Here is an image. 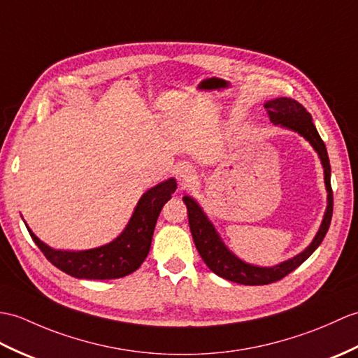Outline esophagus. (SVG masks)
<instances>
[{
	"label": "esophagus",
	"instance_id": "34e87169",
	"mask_svg": "<svg viewBox=\"0 0 358 358\" xmlns=\"http://www.w3.org/2000/svg\"><path fill=\"white\" fill-rule=\"evenodd\" d=\"M176 177H177L181 187H187L189 185H192V181L196 177V172H195V169L190 164H181V166H178V168H177Z\"/></svg>",
	"mask_w": 358,
	"mask_h": 358
}]
</instances>
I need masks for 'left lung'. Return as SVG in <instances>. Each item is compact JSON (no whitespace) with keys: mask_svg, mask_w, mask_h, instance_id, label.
Here are the masks:
<instances>
[{"mask_svg":"<svg viewBox=\"0 0 358 358\" xmlns=\"http://www.w3.org/2000/svg\"><path fill=\"white\" fill-rule=\"evenodd\" d=\"M265 108H267L270 120L274 124H282V127L299 132V134L308 140L315 151L319 152L323 169H325L328 207L317 235H315L314 241L305 252L297 255L296 257H293V259L282 262L280 265H276V267L262 268V267H255V265L239 261L235 255H231L226 248V245L221 243L217 231H215L209 220L206 218L203 210L199 209V206L187 195L182 198V201H185L187 207L190 234H192L196 250L199 256L203 257V261L206 262L207 267H209L215 274H218V276L243 285L273 284V282H278L282 278H285L287 274L296 270L299 265L308 259L327 235L331 224V218H332V203H334V198H332V189H331V164L328 159L327 146L323 143L317 129L314 127L311 114L305 110L303 105L294 101V99H288V97H279V99H274V101H268L265 103Z\"/></svg>","mask_w":358,"mask_h":358,"instance_id":"obj_1","label":"left lung"}]
</instances>
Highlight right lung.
<instances>
[{"label": "right lung", "instance_id": "obj_1", "mask_svg": "<svg viewBox=\"0 0 358 358\" xmlns=\"http://www.w3.org/2000/svg\"><path fill=\"white\" fill-rule=\"evenodd\" d=\"M173 178L149 189L140 198L134 215L123 234L113 243L85 252L53 250L31 234V239L56 268L78 279H117L136 271L149 253L155 222L162 207L176 192Z\"/></svg>", "mask_w": 358, "mask_h": 358}]
</instances>
